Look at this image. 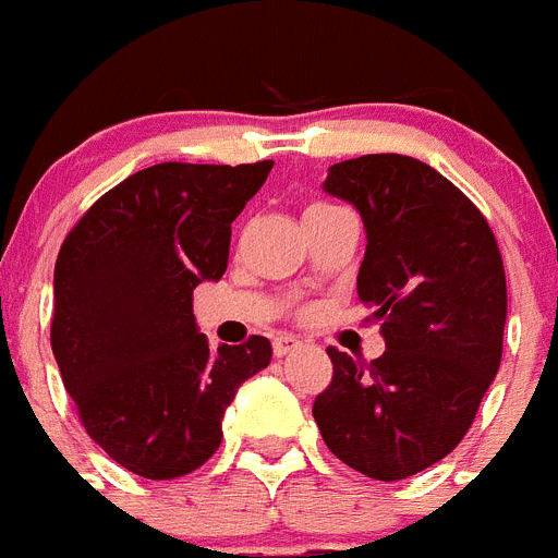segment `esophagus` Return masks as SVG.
I'll return each instance as SVG.
<instances>
[{
  "mask_svg": "<svg viewBox=\"0 0 558 558\" xmlns=\"http://www.w3.org/2000/svg\"><path fill=\"white\" fill-rule=\"evenodd\" d=\"M302 347V340L293 338V335H276L274 338V354L276 357H288L290 352Z\"/></svg>",
  "mask_w": 558,
  "mask_h": 558,
  "instance_id": "1",
  "label": "esophagus"
}]
</instances>
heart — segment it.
I'll return each mask as SVG.
<instances>
[{
    "label": "heart",
    "mask_w": 558,
    "mask_h": 558,
    "mask_svg": "<svg viewBox=\"0 0 558 558\" xmlns=\"http://www.w3.org/2000/svg\"><path fill=\"white\" fill-rule=\"evenodd\" d=\"M313 206H329V204H324V201H318V204H313Z\"/></svg>",
    "instance_id": "1"
}]
</instances>
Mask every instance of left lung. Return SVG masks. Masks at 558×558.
<instances>
[{
	"mask_svg": "<svg viewBox=\"0 0 558 558\" xmlns=\"http://www.w3.org/2000/svg\"><path fill=\"white\" fill-rule=\"evenodd\" d=\"M324 190L366 226L357 295L374 307L386 352L363 363L329 347L332 383L313 416L352 470L402 481L461 445L500 368L502 256L481 209L411 156L340 161Z\"/></svg>",
	"mask_w": 558,
	"mask_h": 558,
	"instance_id": "8db88e82",
	"label": "left lung"
}]
</instances>
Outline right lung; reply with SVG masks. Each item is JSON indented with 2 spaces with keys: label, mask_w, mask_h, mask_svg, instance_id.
I'll return each instance as SVG.
<instances>
[{
  "label": "right lung",
  "mask_w": 558,
  "mask_h": 558,
  "mask_svg": "<svg viewBox=\"0 0 558 558\" xmlns=\"http://www.w3.org/2000/svg\"><path fill=\"white\" fill-rule=\"evenodd\" d=\"M274 161L133 172L88 206L58 251L52 354L97 445L150 481L204 466L236 388L270 363V340L211 349L192 290L229 265L231 223Z\"/></svg>",
  "instance_id": "right-lung-1"
}]
</instances>
